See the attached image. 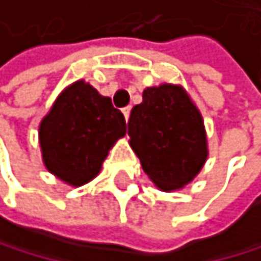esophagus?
<instances>
[{
  "instance_id": "34e87169",
  "label": "esophagus",
  "mask_w": 261,
  "mask_h": 261,
  "mask_svg": "<svg viewBox=\"0 0 261 261\" xmlns=\"http://www.w3.org/2000/svg\"><path fill=\"white\" fill-rule=\"evenodd\" d=\"M122 114H124V118H125V122L129 121V116H130V106H127V108H124L122 110Z\"/></svg>"
}]
</instances>
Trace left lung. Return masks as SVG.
Wrapping results in <instances>:
<instances>
[{"label":"left lung","instance_id":"obj_1","mask_svg":"<svg viewBox=\"0 0 261 261\" xmlns=\"http://www.w3.org/2000/svg\"><path fill=\"white\" fill-rule=\"evenodd\" d=\"M130 111L129 143L163 192L190 184L208 158L203 118L182 85L147 87Z\"/></svg>","mask_w":261,"mask_h":261}]
</instances>
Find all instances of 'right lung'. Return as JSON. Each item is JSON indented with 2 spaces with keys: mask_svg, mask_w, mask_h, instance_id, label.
<instances>
[{
  "mask_svg": "<svg viewBox=\"0 0 261 261\" xmlns=\"http://www.w3.org/2000/svg\"><path fill=\"white\" fill-rule=\"evenodd\" d=\"M124 136L122 113L85 81L67 85L38 125L45 168L74 187L100 174L105 158Z\"/></svg>",
  "mask_w": 261,
  "mask_h": 261,
  "instance_id": "obj_1",
  "label": "right lung"
}]
</instances>
